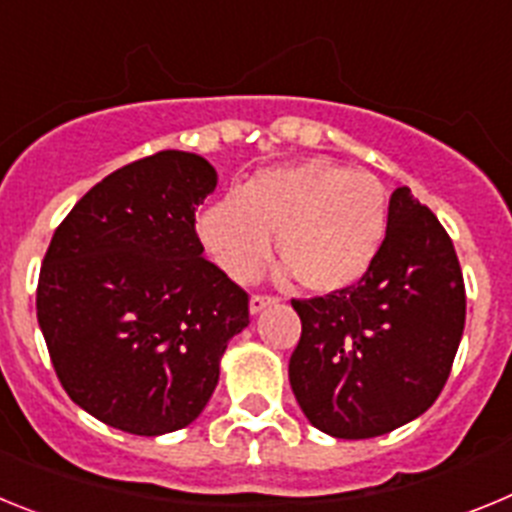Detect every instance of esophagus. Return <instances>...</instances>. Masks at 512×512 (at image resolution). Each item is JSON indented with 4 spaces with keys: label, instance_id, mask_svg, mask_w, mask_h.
I'll list each match as a JSON object with an SVG mask.
<instances>
[{
    "label": "esophagus",
    "instance_id": "1",
    "mask_svg": "<svg viewBox=\"0 0 512 512\" xmlns=\"http://www.w3.org/2000/svg\"><path fill=\"white\" fill-rule=\"evenodd\" d=\"M274 297H269V295H253L251 297V302H248V310H251V315H259L261 310H266V307L269 305H274Z\"/></svg>",
    "mask_w": 512,
    "mask_h": 512
}]
</instances>
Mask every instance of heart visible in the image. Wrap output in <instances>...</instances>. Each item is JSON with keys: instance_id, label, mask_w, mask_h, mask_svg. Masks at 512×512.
<instances>
[{"instance_id": "obj_1", "label": "heart", "mask_w": 512, "mask_h": 512, "mask_svg": "<svg viewBox=\"0 0 512 512\" xmlns=\"http://www.w3.org/2000/svg\"><path fill=\"white\" fill-rule=\"evenodd\" d=\"M387 230L390 200L377 176L325 158L259 171L200 220L212 259L235 282L259 277L277 235L284 271L320 295L361 282L379 259Z\"/></svg>"}]
</instances>
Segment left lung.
Wrapping results in <instances>:
<instances>
[{"label":"left lung","mask_w":512,"mask_h":512,"mask_svg":"<svg viewBox=\"0 0 512 512\" xmlns=\"http://www.w3.org/2000/svg\"><path fill=\"white\" fill-rule=\"evenodd\" d=\"M302 336L289 384L333 438H374L431 408L464 333L467 295L449 233L408 187L390 197L379 259L354 287L292 300Z\"/></svg>","instance_id":"left-lung-1"}]
</instances>
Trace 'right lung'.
<instances>
[{"label": "right lung", "mask_w": 512, "mask_h": 512, "mask_svg": "<svg viewBox=\"0 0 512 512\" xmlns=\"http://www.w3.org/2000/svg\"><path fill=\"white\" fill-rule=\"evenodd\" d=\"M217 171L161 151L94 184L45 251L38 323L63 390L135 436L200 418L248 295L205 259L194 212Z\"/></svg>", "instance_id": "1"}]
</instances>
